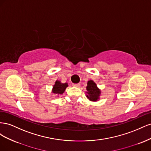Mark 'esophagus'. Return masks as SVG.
Returning a JSON list of instances; mask_svg holds the SVG:
<instances>
[{"label": "esophagus", "mask_w": 151, "mask_h": 151, "mask_svg": "<svg viewBox=\"0 0 151 151\" xmlns=\"http://www.w3.org/2000/svg\"><path fill=\"white\" fill-rule=\"evenodd\" d=\"M72 86L74 87H76V88H79L80 84H73Z\"/></svg>", "instance_id": "34e87169"}]
</instances>
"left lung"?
Wrapping results in <instances>:
<instances>
[{
	"mask_svg": "<svg viewBox=\"0 0 151 151\" xmlns=\"http://www.w3.org/2000/svg\"><path fill=\"white\" fill-rule=\"evenodd\" d=\"M87 91L86 92V97L91 101L96 102L99 99L101 96V90H100L93 80H90L87 83Z\"/></svg>",
	"mask_w": 151,
	"mask_h": 151,
	"instance_id": "obj_1",
	"label": "left lung"
}]
</instances>
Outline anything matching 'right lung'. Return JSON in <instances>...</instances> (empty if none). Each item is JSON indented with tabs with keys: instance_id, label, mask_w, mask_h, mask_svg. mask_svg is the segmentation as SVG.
<instances>
[{
	"instance_id": "1",
	"label": "right lung",
	"mask_w": 151,
	"mask_h": 151,
	"mask_svg": "<svg viewBox=\"0 0 151 151\" xmlns=\"http://www.w3.org/2000/svg\"><path fill=\"white\" fill-rule=\"evenodd\" d=\"M68 87V83H62L60 81L57 80L55 83V84L53 86L52 91V93L56 94L58 95H60L62 94L64 91H65L66 88Z\"/></svg>"
}]
</instances>
